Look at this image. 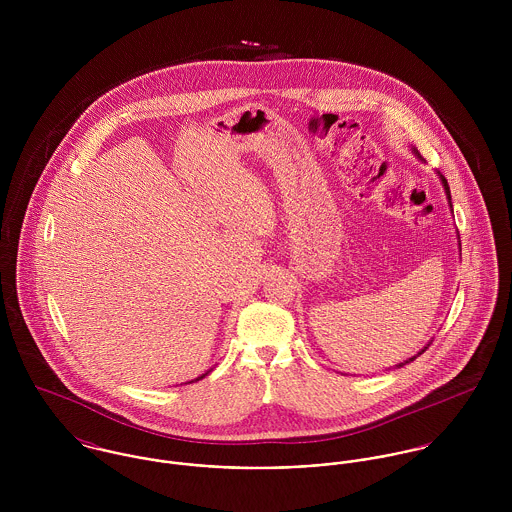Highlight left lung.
<instances>
[{
  "label": "left lung",
  "mask_w": 512,
  "mask_h": 512,
  "mask_svg": "<svg viewBox=\"0 0 512 512\" xmlns=\"http://www.w3.org/2000/svg\"><path fill=\"white\" fill-rule=\"evenodd\" d=\"M441 181H443V187H445V193H447V199H449V203H451V195H449V187H447V181H445V177H441ZM428 349V347H426ZM426 349H422V353L426 351ZM422 353H418V355H422ZM416 359V357H414ZM414 359H410V361H414ZM408 363V361H406Z\"/></svg>",
  "instance_id": "8db88e82"
}]
</instances>
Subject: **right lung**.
<instances>
[{"instance_id": "add662e5", "label": "right lung", "mask_w": 512, "mask_h": 512, "mask_svg": "<svg viewBox=\"0 0 512 512\" xmlns=\"http://www.w3.org/2000/svg\"><path fill=\"white\" fill-rule=\"evenodd\" d=\"M201 378H205V374H203V376H199V378H197V380H201Z\"/></svg>"}]
</instances>
